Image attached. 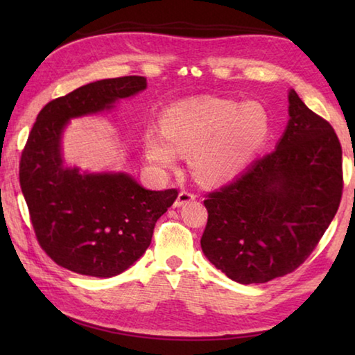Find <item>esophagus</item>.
<instances>
[{
	"instance_id": "esophagus-1",
	"label": "esophagus",
	"mask_w": 355,
	"mask_h": 355,
	"mask_svg": "<svg viewBox=\"0 0 355 355\" xmlns=\"http://www.w3.org/2000/svg\"><path fill=\"white\" fill-rule=\"evenodd\" d=\"M196 199V196H194V192H191V191H180L178 192V197H177V200H175V207H182V205H184V203H188V202H191V200H194Z\"/></svg>"
}]
</instances>
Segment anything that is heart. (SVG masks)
Instances as JSON below:
<instances>
[{"mask_svg":"<svg viewBox=\"0 0 355 355\" xmlns=\"http://www.w3.org/2000/svg\"><path fill=\"white\" fill-rule=\"evenodd\" d=\"M163 122L164 130L150 127L144 136L148 163L166 171L177 164L180 152H191L192 173L208 184L235 178L271 133V116L261 103L219 97L178 101Z\"/></svg>","mask_w":355,"mask_h":355,"instance_id":"b5f03b06","label":"heart"}]
</instances>
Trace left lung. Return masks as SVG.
Instances as JSON below:
<instances>
[{
  "mask_svg": "<svg viewBox=\"0 0 355 355\" xmlns=\"http://www.w3.org/2000/svg\"><path fill=\"white\" fill-rule=\"evenodd\" d=\"M288 101L290 120L275 150L203 200V254L243 285L266 284L297 269L340 207L338 137L296 92L290 91Z\"/></svg>",
  "mask_w": 355,
  "mask_h": 355,
  "instance_id": "1",
  "label": "left lung"
}]
</instances>
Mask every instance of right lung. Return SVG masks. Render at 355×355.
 Returning a JSON list of instances; mask_svg holds the SVG:
<instances>
[{
    "label": "right lung",
    "mask_w": 355,
    "mask_h": 355,
    "mask_svg": "<svg viewBox=\"0 0 355 355\" xmlns=\"http://www.w3.org/2000/svg\"><path fill=\"white\" fill-rule=\"evenodd\" d=\"M144 76L89 83L39 112L20 159V186L40 248L69 271L114 277L139 260L156 220L178 191H150L128 173H81L64 166L61 136L70 119L114 107L144 91Z\"/></svg>",
    "instance_id": "obj_1"
}]
</instances>
